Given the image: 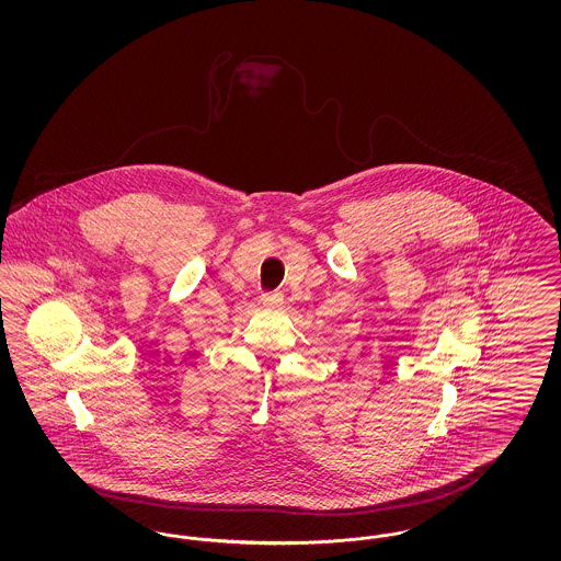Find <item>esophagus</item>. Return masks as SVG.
<instances>
[{"label":"esophagus","mask_w":561,"mask_h":561,"mask_svg":"<svg viewBox=\"0 0 561 561\" xmlns=\"http://www.w3.org/2000/svg\"><path fill=\"white\" fill-rule=\"evenodd\" d=\"M261 300H263V305L265 307H282V302H284V294L282 293H265L261 296Z\"/></svg>","instance_id":"obj_1"}]
</instances>
